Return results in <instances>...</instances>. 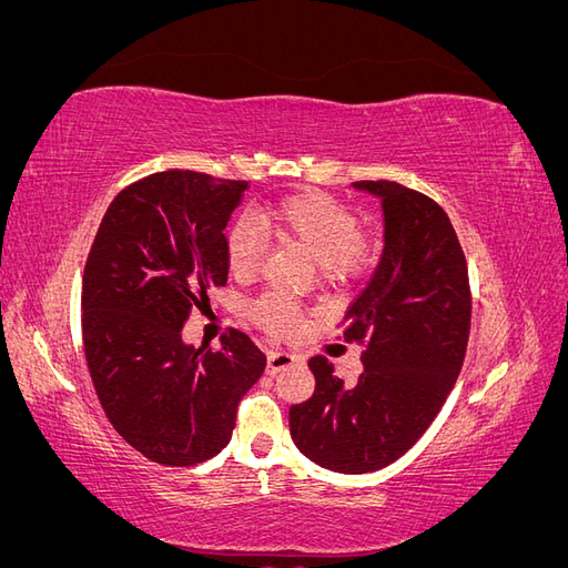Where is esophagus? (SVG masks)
I'll use <instances>...</instances> for the list:
<instances>
[{
    "label": "esophagus",
    "mask_w": 568,
    "mask_h": 568,
    "mask_svg": "<svg viewBox=\"0 0 568 568\" xmlns=\"http://www.w3.org/2000/svg\"><path fill=\"white\" fill-rule=\"evenodd\" d=\"M294 363H298V355L291 351H272L267 355V374H277L286 367H291Z\"/></svg>",
    "instance_id": "esophagus-1"
}]
</instances>
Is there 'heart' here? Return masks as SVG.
<instances>
[{"instance_id":"1","label":"heart","mask_w":568,"mask_h":568,"mask_svg":"<svg viewBox=\"0 0 568 568\" xmlns=\"http://www.w3.org/2000/svg\"><path fill=\"white\" fill-rule=\"evenodd\" d=\"M255 222L277 242L301 244L332 282H348L363 274L369 265L372 246L359 232L357 215L341 201L320 194L301 192L270 203L255 213ZM227 263L234 277L248 280L261 272L265 244L248 222H236L227 232ZM253 317L272 334H294L303 324V311L284 296H261L253 307Z\"/></svg>"}]
</instances>
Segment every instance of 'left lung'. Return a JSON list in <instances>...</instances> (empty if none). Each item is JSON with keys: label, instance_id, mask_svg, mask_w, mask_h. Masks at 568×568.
I'll list each match as a JSON object with an SVG mask.
<instances>
[{"label": "left lung", "instance_id": "obj_1", "mask_svg": "<svg viewBox=\"0 0 568 568\" xmlns=\"http://www.w3.org/2000/svg\"><path fill=\"white\" fill-rule=\"evenodd\" d=\"M382 199L384 253L343 322L365 343L363 374L343 384L324 355L311 357L315 393L291 405L296 448L324 469L367 474L419 440L448 398L467 353L471 291L450 217L415 189L353 182Z\"/></svg>", "mask_w": 568, "mask_h": 568}]
</instances>
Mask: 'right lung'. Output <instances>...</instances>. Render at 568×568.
<instances>
[{
  "instance_id": "obj_1",
  "label": "right lung",
  "mask_w": 568,
  "mask_h": 568,
  "mask_svg": "<svg viewBox=\"0 0 568 568\" xmlns=\"http://www.w3.org/2000/svg\"><path fill=\"white\" fill-rule=\"evenodd\" d=\"M248 182L165 170L132 182L101 220L82 274V343L99 403L134 450L168 467L215 457L267 357L239 329L182 341L192 307L227 284L225 227Z\"/></svg>"
}]
</instances>
